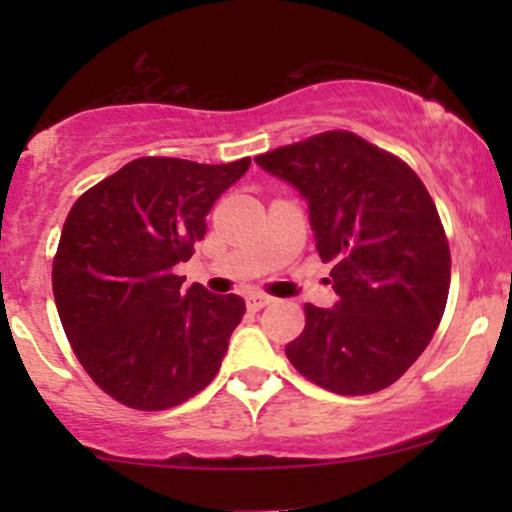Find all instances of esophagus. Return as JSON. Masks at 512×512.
Masks as SVG:
<instances>
[{
  "label": "esophagus",
  "mask_w": 512,
  "mask_h": 512,
  "mask_svg": "<svg viewBox=\"0 0 512 512\" xmlns=\"http://www.w3.org/2000/svg\"><path fill=\"white\" fill-rule=\"evenodd\" d=\"M272 301H274V298L267 296V293H262V291H252V293H248V296H245V303H248L250 310H262L264 305H269Z\"/></svg>",
  "instance_id": "34e87169"
}]
</instances>
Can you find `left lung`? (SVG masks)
<instances>
[{
    "label": "left lung",
    "instance_id": "obj_1",
    "mask_svg": "<svg viewBox=\"0 0 512 512\" xmlns=\"http://www.w3.org/2000/svg\"><path fill=\"white\" fill-rule=\"evenodd\" d=\"M308 199L317 252L339 303H305L286 344L293 368L337 395H370L431 342L450 291V248L426 185L402 158L330 129L255 156Z\"/></svg>",
    "mask_w": 512,
    "mask_h": 512
}]
</instances>
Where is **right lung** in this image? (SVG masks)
<instances>
[{"mask_svg": "<svg viewBox=\"0 0 512 512\" xmlns=\"http://www.w3.org/2000/svg\"><path fill=\"white\" fill-rule=\"evenodd\" d=\"M250 156L207 166L134 158L69 209L52 260V293L76 358L105 395L161 411L219 373L245 301L182 289L175 264L207 233V214Z\"/></svg>", "mask_w": 512, "mask_h": 512, "instance_id": "obj_1", "label": "right lung"}]
</instances>
